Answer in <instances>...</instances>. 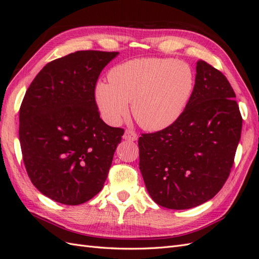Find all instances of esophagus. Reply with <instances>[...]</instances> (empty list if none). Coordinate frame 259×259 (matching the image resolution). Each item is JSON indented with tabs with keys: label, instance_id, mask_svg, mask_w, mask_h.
Segmentation results:
<instances>
[{
	"label": "esophagus",
	"instance_id": "1",
	"mask_svg": "<svg viewBox=\"0 0 259 259\" xmlns=\"http://www.w3.org/2000/svg\"><path fill=\"white\" fill-rule=\"evenodd\" d=\"M123 138H124L125 140H130V142H136L138 136H137V134H136V133H135L134 131L126 130V131H125V133H124Z\"/></svg>",
	"mask_w": 259,
	"mask_h": 259
}]
</instances>
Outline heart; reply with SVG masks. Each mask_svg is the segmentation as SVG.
Here are the masks:
<instances>
[{"label": "heart", "mask_w": 259, "mask_h": 259, "mask_svg": "<svg viewBox=\"0 0 259 259\" xmlns=\"http://www.w3.org/2000/svg\"><path fill=\"white\" fill-rule=\"evenodd\" d=\"M109 82H99L95 98L105 119L115 124L132 113L143 128L163 131L185 112L194 88L190 66L168 58L133 59L114 67Z\"/></svg>", "instance_id": "obj_1"}]
</instances>
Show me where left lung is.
<instances>
[{"instance_id": "left-lung-1", "label": "left lung", "mask_w": 259, "mask_h": 259, "mask_svg": "<svg viewBox=\"0 0 259 259\" xmlns=\"http://www.w3.org/2000/svg\"><path fill=\"white\" fill-rule=\"evenodd\" d=\"M191 98L171 126L138 139L139 168L152 200L187 209L225 185L241 138L242 116L229 81L199 60Z\"/></svg>"}]
</instances>
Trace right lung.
<instances>
[{"label":"right lung","instance_id":"obj_1","mask_svg":"<svg viewBox=\"0 0 259 259\" xmlns=\"http://www.w3.org/2000/svg\"><path fill=\"white\" fill-rule=\"evenodd\" d=\"M117 52L79 51L49 62L26 92L19 142L31 183L66 205L103 189L124 130L100 119L95 88Z\"/></svg>","mask_w":259,"mask_h":259}]
</instances>
